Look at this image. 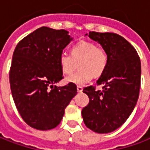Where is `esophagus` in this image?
<instances>
[{"label":"esophagus","instance_id":"34e87169","mask_svg":"<svg viewBox=\"0 0 150 150\" xmlns=\"http://www.w3.org/2000/svg\"><path fill=\"white\" fill-rule=\"evenodd\" d=\"M77 90L79 92H82L83 91V87L82 86H77Z\"/></svg>","mask_w":150,"mask_h":150}]
</instances>
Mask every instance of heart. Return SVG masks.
<instances>
[{
  "label": "heart",
  "instance_id": "obj_1",
  "mask_svg": "<svg viewBox=\"0 0 150 150\" xmlns=\"http://www.w3.org/2000/svg\"><path fill=\"white\" fill-rule=\"evenodd\" d=\"M108 57L105 49L96 47L90 42H80L71 49V54H61L59 58L61 71L69 75L75 69L79 70L66 79L67 83L78 85L87 83L92 79L93 75L100 76L108 66Z\"/></svg>",
  "mask_w": 150,
  "mask_h": 150
}]
</instances>
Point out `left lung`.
<instances>
[{
  "mask_svg": "<svg viewBox=\"0 0 150 150\" xmlns=\"http://www.w3.org/2000/svg\"><path fill=\"white\" fill-rule=\"evenodd\" d=\"M101 44L108 54V66L96 81L103 91L89 86L83 90L90 99L82 109L85 125L97 133H109L123 125L139 96L141 61L134 47L123 37L111 32L90 31L85 36Z\"/></svg>",
  "mask_w": 150,
  "mask_h": 150,
  "instance_id": "1",
  "label": "left lung"
}]
</instances>
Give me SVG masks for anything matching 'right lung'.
I'll list each match as a JSON object with an SVG mask.
<instances>
[{"label":"right lung","instance_id":"add662e5","mask_svg":"<svg viewBox=\"0 0 150 150\" xmlns=\"http://www.w3.org/2000/svg\"><path fill=\"white\" fill-rule=\"evenodd\" d=\"M68 33L41 27L23 38L13 54L12 96L22 119L37 130L56 127L78 91L74 83L54 85L63 79L59 58L73 39Z\"/></svg>","mask_w":150,"mask_h":150}]
</instances>
